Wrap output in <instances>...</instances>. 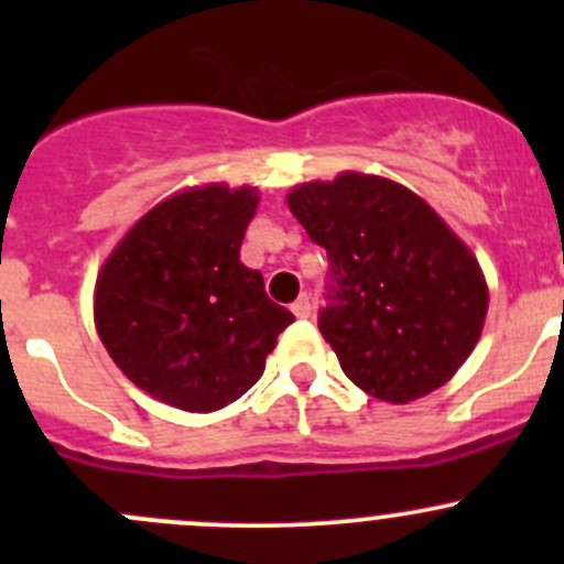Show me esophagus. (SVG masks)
<instances>
[{
  "label": "esophagus",
  "instance_id": "esophagus-1",
  "mask_svg": "<svg viewBox=\"0 0 564 564\" xmlns=\"http://www.w3.org/2000/svg\"><path fill=\"white\" fill-rule=\"evenodd\" d=\"M292 314L297 316V318H308L311 316V300H308V294H303V297H297L292 303Z\"/></svg>",
  "mask_w": 564,
  "mask_h": 564
}]
</instances>
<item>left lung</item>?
Returning a JSON list of instances; mask_svg holds the SVG:
<instances>
[{"label":"left lung","mask_w":564,"mask_h":564,"mask_svg":"<svg viewBox=\"0 0 564 564\" xmlns=\"http://www.w3.org/2000/svg\"><path fill=\"white\" fill-rule=\"evenodd\" d=\"M327 250L318 329L368 395L409 403L442 388L480 338L488 289L445 220L398 182L346 172L289 193Z\"/></svg>","instance_id":"8db88e82"}]
</instances>
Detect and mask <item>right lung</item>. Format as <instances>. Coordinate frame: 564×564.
Here are the masks:
<instances>
[{
    "mask_svg": "<svg viewBox=\"0 0 564 564\" xmlns=\"http://www.w3.org/2000/svg\"><path fill=\"white\" fill-rule=\"evenodd\" d=\"M253 187H193L152 207L113 248L95 324L124 377L185 412H215L259 382L294 316L240 261Z\"/></svg>",
    "mask_w": 564,
    "mask_h": 564,
    "instance_id": "1",
    "label": "right lung"
}]
</instances>
